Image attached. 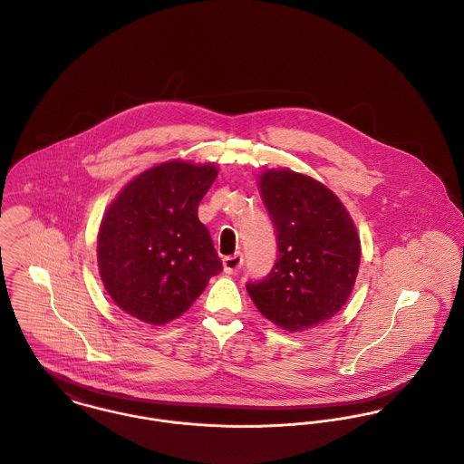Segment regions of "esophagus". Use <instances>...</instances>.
I'll list each match as a JSON object with an SVG mask.
<instances>
[{
  "label": "esophagus",
  "instance_id": "esophagus-1",
  "mask_svg": "<svg viewBox=\"0 0 464 464\" xmlns=\"http://www.w3.org/2000/svg\"><path fill=\"white\" fill-rule=\"evenodd\" d=\"M243 266V254H234V256H228L223 259V268H225V274L228 276H234L241 270Z\"/></svg>",
  "mask_w": 464,
  "mask_h": 464
}]
</instances>
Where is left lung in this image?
I'll list each match as a JSON object with an SVG mask.
<instances>
[{
  "instance_id": "obj_1",
  "label": "left lung",
  "mask_w": 464,
  "mask_h": 464,
  "mask_svg": "<svg viewBox=\"0 0 464 464\" xmlns=\"http://www.w3.org/2000/svg\"><path fill=\"white\" fill-rule=\"evenodd\" d=\"M263 201L276 227L277 263L246 283L257 309L297 333L336 314L349 299L360 265V239L340 199L294 170L261 178Z\"/></svg>"
}]
</instances>
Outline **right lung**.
<instances>
[{
  "label": "right lung",
  "instance_id": "right-lung-1",
  "mask_svg": "<svg viewBox=\"0 0 464 464\" xmlns=\"http://www.w3.org/2000/svg\"><path fill=\"white\" fill-rule=\"evenodd\" d=\"M214 165L167 161L137 176L108 208L99 230V270L115 304L165 324L185 313L223 270L198 205Z\"/></svg>",
  "mask_w": 464,
  "mask_h": 464
}]
</instances>
